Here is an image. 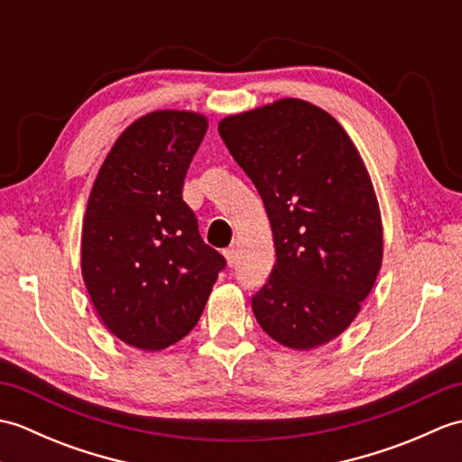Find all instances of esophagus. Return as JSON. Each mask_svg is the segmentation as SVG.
<instances>
[{
  "instance_id": "obj_1",
  "label": "esophagus",
  "mask_w": 462,
  "mask_h": 462,
  "mask_svg": "<svg viewBox=\"0 0 462 462\" xmlns=\"http://www.w3.org/2000/svg\"><path fill=\"white\" fill-rule=\"evenodd\" d=\"M224 258H226V262H228V266L232 268L234 263H236V260H238V252L234 250V248H228V250H224Z\"/></svg>"
}]
</instances>
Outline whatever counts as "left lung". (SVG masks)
<instances>
[{
    "mask_svg": "<svg viewBox=\"0 0 462 462\" xmlns=\"http://www.w3.org/2000/svg\"><path fill=\"white\" fill-rule=\"evenodd\" d=\"M218 133L266 206L276 263L252 311L272 339L313 349L346 331L377 280L383 226L371 176L319 106L280 99Z\"/></svg>",
    "mask_w": 462,
    "mask_h": 462,
    "instance_id": "8db88e82",
    "label": "left lung"
}]
</instances>
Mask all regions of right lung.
Instances as JSON below:
<instances>
[{
  "mask_svg": "<svg viewBox=\"0 0 462 462\" xmlns=\"http://www.w3.org/2000/svg\"><path fill=\"white\" fill-rule=\"evenodd\" d=\"M208 119L152 111L115 141L97 174L81 234V272L103 326L126 346L180 341L208 301L222 254L206 246L182 200Z\"/></svg>",
  "mask_w": 462,
  "mask_h": 462,
  "instance_id": "add662e5",
  "label": "right lung"
}]
</instances>
